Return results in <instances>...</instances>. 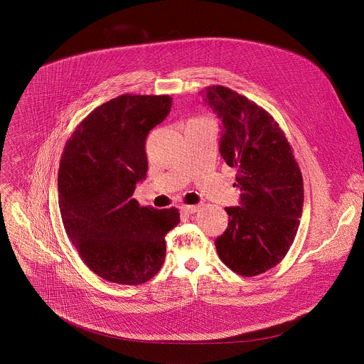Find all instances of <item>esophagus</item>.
<instances>
[{
	"label": "esophagus",
	"instance_id": "obj_1",
	"mask_svg": "<svg viewBox=\"0 0 364 364\" xmlns=\"http://www.w3.org/2000/svg\"><path fill=\"white\" fill-rule=\"evenodd\" d=\"M199 208L200 206H198V205H186V206H182L181 210H182V213H185V214H193V213H198L199 211Z\"/></svg>",
	"mask_w": 364,
	"mask_h": 364
}]
</instances>
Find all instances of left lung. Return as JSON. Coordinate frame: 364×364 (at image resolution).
I'll return each instance as SVG.
<instances>
[{"label": "left lung", "instance_id": "obj_1", "mask_svg": "<svg viewBox=\"0 0 364 364\" xmlns=\"http://www.w3.org/2000/svg\"><path fill=\"white\" fill-rule=\"evenodd\" d=\"M206 104L223 122L220 154L237 168L240 206L225 208L228 227L215 250L232 272L257 276L290 250L304 203L303 176L277 122L238 92L213 85Z\"/></svg>", "mask_w": 364, "mask_h": 364}]
</instances>
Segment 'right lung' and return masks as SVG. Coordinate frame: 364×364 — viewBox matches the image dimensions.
<instances>
[{"label": "right lung", "instance_id": "obj_1", "mask_svg": "<svg viewBox=\"0 0 364 364\" xmlns=\"http://www.w3.org/2000/svg\"><path fill=\"white\" fill-rule=\"evenodd\" d=\"M168 95L124 94L94 109L68 139L58 168L63 225L84 263L107 282H149L165 260L178 208H141L146 140L169 113Z\"/></svg>", "mask_w": 364, "mask_h": 364}]
</instances>
